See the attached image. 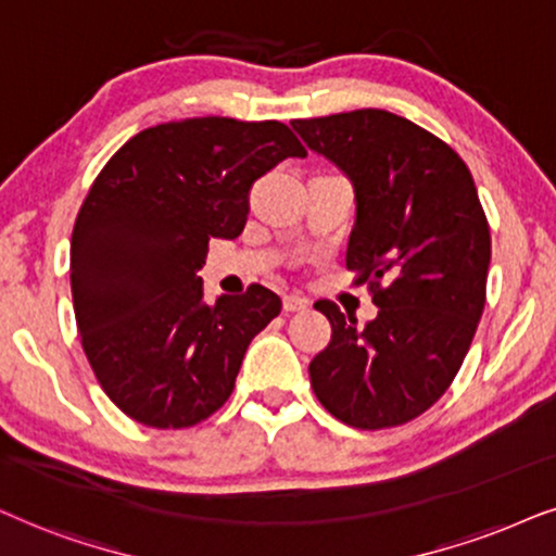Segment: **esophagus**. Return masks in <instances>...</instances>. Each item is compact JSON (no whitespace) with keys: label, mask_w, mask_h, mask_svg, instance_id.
Wrapping results in <instances>:
<instances>
[{"label":"esophagus","mask_w":556,"mask_h":556,"mask_svg":"<svg viewBox=\"0 0 556 556\" xmlns=\"http://www.w3.org/2000/svg\"><path fill=\"white\" fill-rule=\"evenodd\" d=\"M282 305H285L287 313H302V309L307 307V300L302 298V294H285Z\"/></svg>","instance_id":"obj_1"}]
</instances>
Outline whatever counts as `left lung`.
<instances>
[{
	"label": "left lung",
	"instance_id": "8db88e82",
	"mask_svg": "<svg viewBox=\"0 0 556 556\" xmlns=\"http://www.w3.org/2000/svg\"><path fill=\"white\" fill-rule=\"evenodd\" d=\"M292 127L351 177L345 266L379 307L358 325L336 302H315L332 336L309 364V383L348 427L406 425L450 389L483 315L491 228L476 182L453 147L391 111L294 118Z\"/></svg>",
	"mask_w": 556,
	"mask_h": 556
}]
</instances>
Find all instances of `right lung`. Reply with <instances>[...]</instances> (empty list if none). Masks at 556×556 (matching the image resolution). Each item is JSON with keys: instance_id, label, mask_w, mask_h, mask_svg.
Wrapping results in <instances>:
<instances>
[{"instance_id": "1", "label": "right lung", "mask_w": 556, "mask_h": 556, "mask_svg": "<svg viewBox=\"0 0 556 556\" xmlns=\"http://www.w3.org/2000/svg\"><path fill=\"white\" fill-rule=\"evenodd\" d=\"M307 150L282 122L195 116L139 131L88 190L71 292L88 364L139 425L182 429L228 402L243 353L282 309L262 285L203 300L211 239H236L258 177Z\"/></svg>"}]
</instances>
